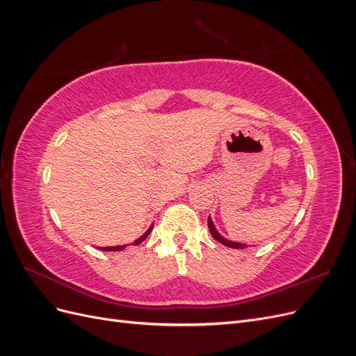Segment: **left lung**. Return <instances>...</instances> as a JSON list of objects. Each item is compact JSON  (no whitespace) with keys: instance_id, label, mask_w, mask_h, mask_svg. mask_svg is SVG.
Listing matches in <instances>:
<instances>
[{"instance_id":"1","label":"left lung","mask_w":356,"mask_h":356,"mask_svg":"<svg viewBox=\"0 0 356 356\" xmlns=\"http://www.w3.org/2000/svg\"><path fill=\"white\" fill-rule=\"evenodd\" d=\"M208 227H209V232H211V234H212V238L215 239V241H218L220 243H222V245H225V246H229V248H236V250H241V248H243L245 245H242V243H236V242H230V241H227V239H224V238H221V236L218 234V232L215 230V227H213V224H212V221H211V218H208Z\"/></svg>"}]
</instances>
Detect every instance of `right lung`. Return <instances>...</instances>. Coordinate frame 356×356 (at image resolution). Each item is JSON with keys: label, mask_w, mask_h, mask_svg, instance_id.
<instances>
[{"label": "right lung", "mask_w": 356, "mask_h": 356, "mask_svg": "<svg viewBox=\"0 0 356 356\" xmlns=\"http://www.w3.org/2000/svg\"><path fill=\"white\" fill-rule=\"evenodd\" d=\"M149 232H152V229H149V230L143 236V238H139V239L135 242V245H139V243H141V242L147 238ZM123 248H124V246H108V248H101V250H104V251H120V250H123Z\"/></svg>", "instance_id": "add662e5"}]
</instances>
